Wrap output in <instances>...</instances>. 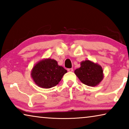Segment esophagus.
I'll use <instances>...</instances> for the list:
<instances>
[{
  "instance_id": "esophagus-1",
  "label": "esophagus",
  "mask_w": 129,
  "mask_h": 129,
  "mask_svg": "<svg viewBox=\"0 0 129 129\" xmlns=\"http://www.w3.org/2000/svg\"><path fill=\"white\" fill-rule=\"evenodd\" d=\"M68 71L69 72H72L73 71V69H68Z\"/></svg>"
}]
</instances>
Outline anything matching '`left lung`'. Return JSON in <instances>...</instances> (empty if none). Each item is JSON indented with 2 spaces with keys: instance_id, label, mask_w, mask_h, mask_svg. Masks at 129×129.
<instances>
[{
  "instance_id": "obj_1",
  "label": "left lung",
  "mask_w": 129,
  "mask_h": 129,
  "mask_svg": "<svg viewBox=\"0 0 129 129\" xmlns=\"http://www.w3.org/2000/svg\"><path fill=\"white\" fill-rule=\"evenodd\" d=\"M80 65V68L74 70V73L81 83L88 86L95 87L103 80V69L98 63L86 60L81 61Z\"/></svg>"
}]
</instances>
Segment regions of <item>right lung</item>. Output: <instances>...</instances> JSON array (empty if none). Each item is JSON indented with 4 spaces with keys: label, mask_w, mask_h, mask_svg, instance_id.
<instances>
[{
    "label": "right lung",
    "mask_w": 129,
    "mask_h": 129,
    "mask_svg": "<svg viewBox=\"0 0 129 129\" xmlns=\"http://www.w3.org/2000/svg\"><path fill=\"white\" fill-rule=\"evenodd\" d=\"M67 70L50 58L39 61L31 70V76L35 84L42 88H51L58 84Z\"/></svg>",
    "instance_id": "obj_1"
}]
</instances>
